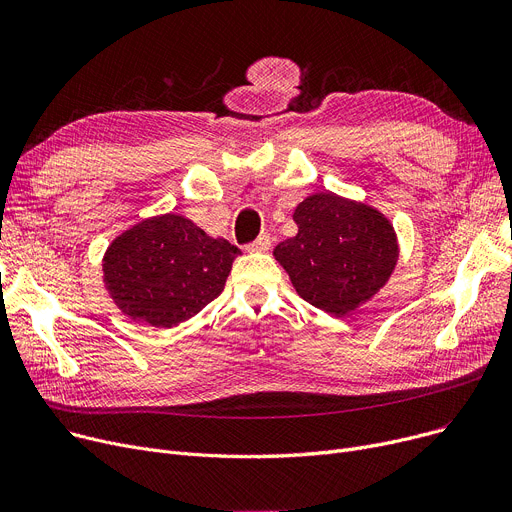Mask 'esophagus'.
Listing matches in <instances>:
<instances>
[{
    "label": "esophagus",
    "mask_w": 512,
    "mask_h": 512,
    "mask_svg": "<svg viewBox=\"0 0 512 512\" xmlns=\"http://www.w3.org/2000/svg\"><path fill=\"white\" fill-rule=\"evenodd\" d=\"M270 245H272V236L263 232V234L257 236V240L251 242V245H247V249H249V251H257V253H263V251L270 249Z\"/></svg>",
    "instance_id": "esophagus-1"
}]
</instances>
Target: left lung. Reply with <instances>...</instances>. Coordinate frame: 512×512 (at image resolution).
I'll return each mask as SVG.
<instances>
[{
	"label": "left lung",
	"instance_id": "1",
	"mask_svg": "<svg viewBox=\"0 0 512 512\" xmlns=\"http://www.w3.org/2000/svg\"><path fill=\"white\" fill-rule=\"evenodd\" d=\"M299 226L274 249L299 297L332 315L355 311L390 278L398 245L380 211L334 193H315L294 209Z\"/></svg>",
	"mask_w": 512,
	"mask_h": 512
}]
</instances>
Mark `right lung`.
Wrapping results in <instances>:
<instances>
[{
  "label": "right lung",
  "mask_w": 512,
  "mask_h": 512,
  "mask_svg": "<svg viewBox=\"0 0 512 512\" xmlns=\"http://www.w3.org/2000/svg\"><path fill=\"white\" fill-rule=\"evenodd\" d=\"M238 247L166 213L118 236L103 259V280L132 319L174 328L222 294Z\"/></svg>",
  "instance_id": "right-lung-1"
}]
</instances>
